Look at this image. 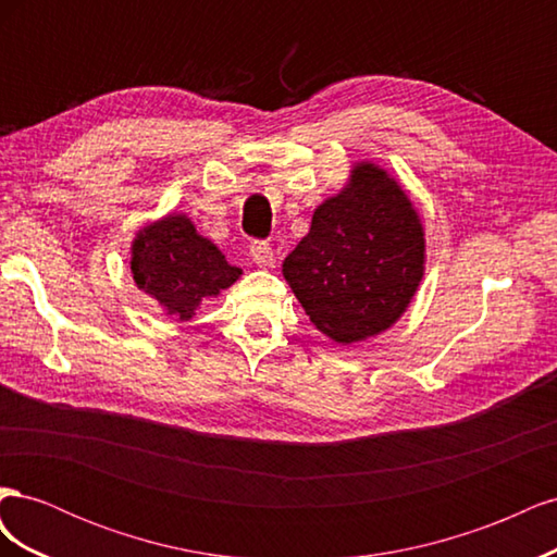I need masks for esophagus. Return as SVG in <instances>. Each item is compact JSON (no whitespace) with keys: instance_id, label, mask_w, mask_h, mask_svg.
Segmentation results:
<instances>
[{"instance_id":"obj_1","label":"esophagus","mask_w":557,"mask_h":557,"mask_svg":"<svg viewBox=\"0 0 557 557\" xmlns=\"http://www.w3.org/2000/svg\"><path fill=\"white\" fill-rule=\"evenodd\" d=\"M250 258L258 267H269L274 262V250L267 242H252L250 244Z\"/></svg>"}]
</instances>
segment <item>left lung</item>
<instances>
[{"instance_id":"obj_1","label":"left lung","mask_w":557,"mask_h":557,"mask_svg":"<svg viewBox=\"0 0 557 557\" xmlns=\"http://www.w3.org/2000/svg\"><path fill=\"white\" fill-rule=\"evenodd\" d=\"M423 264L425 234L411 199L387 172L360 162L346 188L313 211L283 276L320 332L352 344L407 311Z\"/></svg>"}]
</instances>
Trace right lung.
I'll return each mask as SVG.
<instances>
[{
  "label": "right lung",
  "instance_id": "add662e5",
  "mask_svg": "<svg viewBox=\"0 0 557 557\" xmlns=\"http://www.w3.org/2000/svg\"><path fill=\"white\" fill-rule=\"evenodd\" d=\"M132 274L137 288L156 297L166 313L190 320L199 301L230 288L242 269L227 264L215 244L199 237L190 218L166 215L134 239Z\"/></svg>",
  "mask_w": 557,
  "mask_h": 557
}]
</instances>
